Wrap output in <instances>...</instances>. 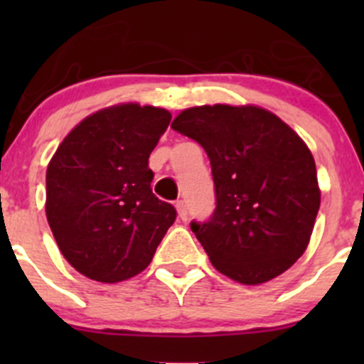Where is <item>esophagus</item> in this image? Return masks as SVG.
<instances>
[{
  "label": "esophagus",
  "instance_id": "34e87169",
  "mask_svg": "<svg viewBox=\"0 0 364 364\" xmlns=\"http://www.w3.org/2000/svg\"><path fill=\"white\" fill-rule=\"evenodd\" d=\"M176 209H178L179 218L186 220V216H188V208H186L185 200H178V203H176Z\"/></svg>",
  "mask_w": 364,
  "mask_h": 364
}]
</instances>
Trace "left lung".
Returning a JSON list of instances; mask_svg holds the SVG:
<instances>
[{
    "instance_id": "obj_1",
    "label": "left lung",
    "mask_w": 364,
    "mask_h": 364,
    "mask_svg": "<svg viewBox=\"0 0 364 364\" xmlns=\"http://www.w3.org/2000/svg\"><path fill=\"white\" fill-rule=\"evenodd\" d=\"M208 153L216 208L190 223L213 266L245 285L273 280L303 255L321 208L310 149L266 109L203 105L172 121Z\"/></svg>"
}]
</instances>
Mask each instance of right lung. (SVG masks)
I'll list each match as a JSON object with an SVG mask.
<instances>
[{
  "mask_svg": "<svg viewBox=\"0 0 364 364\" xmlns=\"http://www.w3.org/2000/svg\"><path fill=\"white\" fill-rule=\"evenodd\" d=\"M165 109L123 104L80 121L47 167V222L65 259L116 284L151 262L176 220L153 193L148 160L171 123Z\"/></svg>",
  "mask_w": 364,
  "mask_h": 364,
  "instance_id": "obj_1",
  "label": "right lung"
}]
</instances>
